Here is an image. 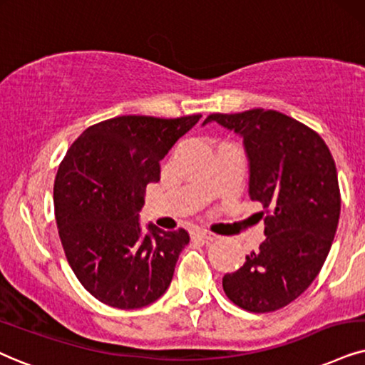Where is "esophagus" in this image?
Listing matches in <instances>:
<instances>
[{
    "label": "esophagus",
    "mask_w": 365,
    "mask_h": 365,
    "mask_svg": "<svg viewBox=\"0 0 365 365\" xmlns=\"http://www.w3.org/2000/svg\"><path fill=\"white\" fill-rule=\"evenodd\" d=\"M195 236H197V237H200V239H205V241H215V239L219 237V236H217V234L210 232V230H205V229L197 230Z\"/></svg>",
    "instance_id": "34e87169"
}]
</instances>
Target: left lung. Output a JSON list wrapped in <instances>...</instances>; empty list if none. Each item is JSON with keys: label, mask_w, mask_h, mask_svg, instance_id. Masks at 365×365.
<instances>
[{"label": "left lung", "mask_w": 365, "mask_h": 365, "mask_svg": "<svg viewBox=\"0 0 365 365\" xmlns=\"http://www.w3.org/2000/svg\"><path fill=\"white\" fill-rule=\"evenodd\" d=\"M242 138L249 160V197L266 210L264 236L246 262L222 278L234 305L252 313L279 310L320 273L340 217L335 161L325 141L273 109L210 114Z\"/></svg>", "instance_id": "8db88e82"}]
</instances>
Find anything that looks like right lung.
<instances>
[{"label": "right lung", "instance_id": "obj_1", "mask_svg": "<svg viewBox=\"0 0 365 365\" xmlns=\"http://www.w3.org/2000/svg\"><path fill=\"white\" fill-rule=\"evenodd\" d=\"M202 114L177 119L118 116L87 128L72 143L53 183L55 220L77 279L106 305L135 310L158 299L190 237L165 232L140 210L160 161Z\"/></svg>", "mask_w": 365, "mask_h": 365}]
</instances>
